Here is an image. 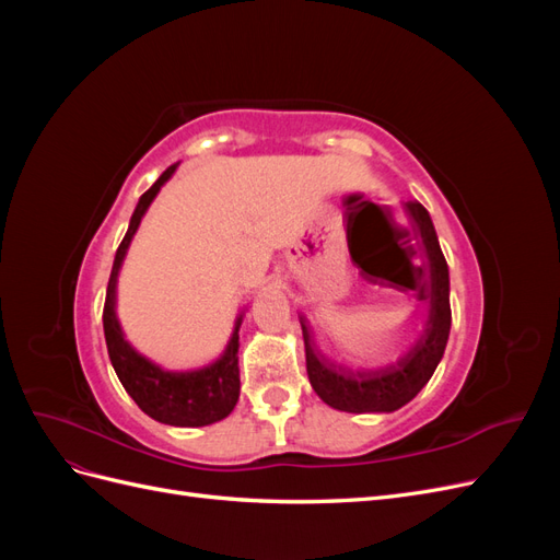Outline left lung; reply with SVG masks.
<instances>
[{"instance_id":"1","label":"left lung","mask_w":560,"mask_h":560,"mask_svg":"<svg viewBox=\"0 0 560 560\" xmlns=\"http://www.w3.org/2000/svg\"><path fill=\"white\" fill-rule=\"evenodd\" d=\"M406 212L418 229L422 249L428 259V280L422 284L418 301H428V322L413 348L397 364L371 371H352L334 364L315 350L306 322L301 317L303 343H306V369L317 397L331 409L348 413H389L409 404L432 378L439 360L444 358L451 331L448 301V266L439 247L430 212L416 200L406 202ZM422 270V268H420Z\"/></svg>"}]
</instances>
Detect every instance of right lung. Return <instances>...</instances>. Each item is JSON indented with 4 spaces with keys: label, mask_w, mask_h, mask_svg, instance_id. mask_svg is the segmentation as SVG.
Wrapping results in <instances>:
<instances>
[{
    "label": "right lung",
    "mask_w": 560,
    "mask_h": 560,
    "mask_svg": "<svg viewBox=\"0 0 560 560\" xmlns=\"http://www.w3.org/2000/svg\"><path fill=\"white\" fill-rule=\"evenodd\" d=\"M177 165H171L167 171L151 184V189L140 196L138 208L130 217V226L124 235L121 245L116 249L112 276L107 284V299L103 311L105 325V341L109 350V360L116 371L118 381L126 387V393L135 399L140 409L159 422L175 428H202L212 422L226 418L241 395V369H238V329L243 317L235 322L231 341L224 354L212 364L194 369V371H165L149 362L147 358L135 350L121 331V325L116 319V278L135 231H138L147 208L156 198L161 186L173 177Z\"/></svg>",
    "instance_id": "add662e5"
}]
</instances>
